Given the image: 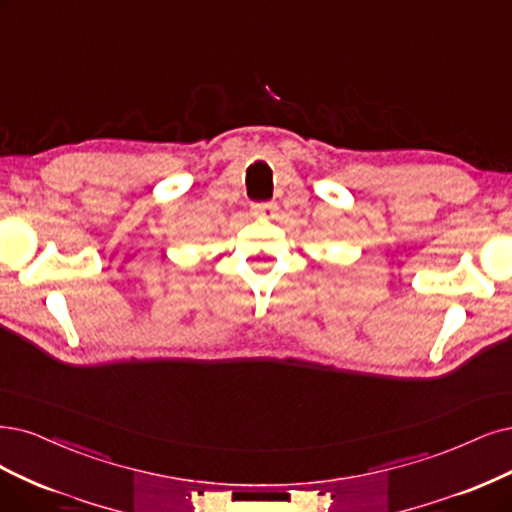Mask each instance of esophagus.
<instances>
[{"label":"esophagus","mask_w":512,"mask_h":512,"mask_svg":"<svg viewBox=\"0 0 512 512\" xmlns=\"http://www.w3.org/2000/svg\"><path fill=\"white\" fill-rule=\"evenodd\" d=\"M253 215L259 217V219H272L276 215V204L274 202L253 204Z\"/></svg>","instance_id":"obj_1"}]
</instances>
